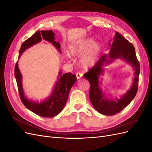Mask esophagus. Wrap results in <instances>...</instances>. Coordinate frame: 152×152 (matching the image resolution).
<instances>
[{"mask_svg":"<svg viewBox=\"0 0 152 152\" xmlns=\"http://www.w3.org/2000/svg\"><path fill=\"white\" fill-rule=\"evenodd\" d=\"M76 77H77V79H80V78L82 77V74L81 73L78 72V73H76Z\"/></svg>","mask_w":152,"mask_h":152,"instance_id":"esophagus-1","label":"esophagus"}]
</instances>
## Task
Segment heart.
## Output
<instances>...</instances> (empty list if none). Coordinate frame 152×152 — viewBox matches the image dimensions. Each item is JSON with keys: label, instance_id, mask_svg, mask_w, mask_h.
Returning <instances> with one entry per match:
<instances>
[{"label": "heart", "instance_id": "heart-1", "mask_svg": "<svg viewBox=\"0 0 152 152\" xmlns=\"http://www.w3.org/2000/svg\"><path fill=\"white\" fill-rule=\"evenodd\" d=\"M101 51L99 44L94 43L93 39H86L71 44L69 47V53L72 56L80 58V65L85 69L93 66L98 61ZM65 57L70 58V55L66 53Z\"/></svg>", "mask_w": 152, "mask_h": 152}]
</instances>
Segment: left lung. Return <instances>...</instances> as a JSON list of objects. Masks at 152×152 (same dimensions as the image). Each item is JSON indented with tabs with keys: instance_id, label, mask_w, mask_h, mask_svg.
Masks as SVG:
<instances>
[{
	"instance_id": "left-lung-1",
	"label": "left lung",
	"mask_w": 152,
	"mask_h": 152,
	"mask_svg": "<svg viewBox=\"0 0 152 152\" xmlns=\"http://www.w3.org/2000/svg\"><path fill=\"white\" fill-rule=\"evenodd\" d=\"M108 49H110L109 53L103 54L94 66L85 73L84 77L89 82L91 85L89 99L94 109L104 115H113L122 111L134 98L138 87L140 67L134 45L129 42L118 32H115L113 42L110 41ZM117 58L122 59L133 68L134 78L130 89L121 96L120 99L112 100L108 99L105 92L102 90L100 87L101 83L99 79L104 72V66ZM108 96L110 97L109 94Z\"/></svg>"
}]
</instances>
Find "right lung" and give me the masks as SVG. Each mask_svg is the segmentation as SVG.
I'll return each instance as SVG.
<instances>
[{
    "label": "right lung",
    "instance_id": "obj_1",
    "mask_svg": "<svg viewBox=\"0 0 152 152\" xmlns=\"http://www.w3.org/2000/svg\"><path fill=\"white\" fill-rule=\"evenodd\" d=\"M42 39L52 43L58 51L61 53L60 44L55 40V34L54 32L52 30H42L36 31L22 44L19 52V58L27 49L41 42ZM15 75L22 103L31 112L43 117H54L62 111L67 102L69 92L77 80L76 76L73 75L72 73L62 74V72L59 71L58 80L54 85L51 93L46 99L39 102L29 99L25 96L23 88L22 75L18 68V61H17L15 66Z\"/></svg>",
    "mask_w": 152,
    "mask_h": 152
}]
</instances>
